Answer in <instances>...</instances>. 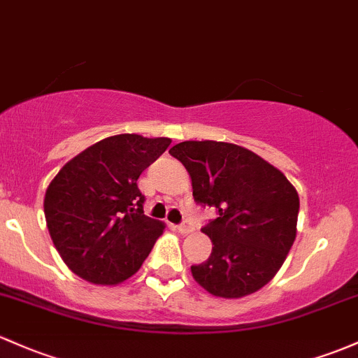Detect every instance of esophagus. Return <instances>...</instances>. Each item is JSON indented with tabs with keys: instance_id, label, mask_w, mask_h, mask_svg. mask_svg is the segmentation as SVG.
Wrapping results in <instances>:
<instances>
[{
	"instance_id": "obj_1",
	"label": "esophagus",
	"mask_w": 358,
	"mask_h": 358,
	"mask_svg": "<svg viewBox=\"0 0 358 358\" xmlns=\"http://www.w3.org/2000/svg\"><path fill=\"white\" fill-rule=\"evenodd\" d=\"M178 230L180 234H189L193 230V222L191 220H182V224L178 225Z\"/></svg>"
}]
</instances>
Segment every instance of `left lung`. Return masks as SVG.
<instances>
[{
	"label": "left lung",
	"instance_id": "8db88e82",
	"mask_svg": "<svg viewBox=\"0 0 358 358\" xmlns=\"http://www.w3.org/2000/svg\"><path fill=\"white\" fill-rule=\"evenodd\" d=\"M193 182L194 201L217 210L203 227L213 242L205 263L191 266L211 295L239 299L276 275L297 234L299 194L276 167L224 141H182L169 150Z\"/></svg>",
	"mask_w": 358,
	"mask_h": 358
}]
</instances>
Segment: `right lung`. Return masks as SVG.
Listing matches in <instances>:
<instances>
[{"instance_id": "obj_1", "label": "right lung", "mask_w": 358, "mask_h": 358, "mask_svg": "<svg viewBox=\"0 0 358 358\" xmlns=\"http://www.w3.org/2000/svg\"><path fill=\"white\" fill-rule=\"evenodd\" d=\"M171 138L116 134L64 165L49 184L44 213L66 266L97 285H117L140 270L165 225L143 213L136 180Z\"/></svg>"}]
</instances>
